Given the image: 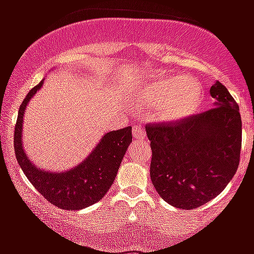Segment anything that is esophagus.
<instances>
[{"mask_svg": "<svg viewBox=\"0 0 254 254\" xmlns=\"http://www.w3.org/2000/svg\"><path fill=\"white\" fill-rule=\"evenodd\" d=\"M133 137L135 139H145L146 138V131H145L142 127L137 125V127H133Z\"/></svg>", "mask_w": 254, "mask_h": 254, "instance_id": "esophagus-1", "label": "esophagus"}]
</instances>
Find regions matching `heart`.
I'll return each instance as SVG.
<instances>
[{
    "instance_id": "1",
    "label": "heart",
    "mask_w": 254,
    "mask_h": 254,
    "mask_svg": "<svg viewBox=\"0 0 254 254\" xmlns=\"http://www.w3.org/2000/svg\"><path fill=\"white\" fill-rule=\"evenodd\" d=\"M200 83L192 76H158L138 88L135 101L155 108L163 123H179L197 111L201 103Z\"/></svg>"
}]
</instances>
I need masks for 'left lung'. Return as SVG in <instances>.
Listing matches in <instances>:
<instances>
[{
    "label": "left lung",
    "mask_w": 254,
    "mask_h": 254,
    "mask_svg": "<svg viewBox=\"0 0 254 254\" xmlns=\"http://www.w3.org/2000/svg\"><path fill=\"white\" fill-rule=\"evenodd\" d=\"M215 108L179 123L149 124L150 178L169 204L197 208L227 187L240 162L241 116L228 89L216 81Z\"/></svg>",
    "instance_id": "1"
}]
</instances>
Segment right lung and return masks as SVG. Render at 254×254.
<instances>
[{"label":"right lung","mask_w":254,"mask_h":254,"mask_svg":"<svg viewBox=\"0 0 254 254\" xmlns=\"http://www.w3.org/2000/svg\"><path fill=\"white\" fill-rule=\"evenodd\" d=\"M43 80L34 87L22 101L14 129L15 157L33 186L50 203L62 209H81L101 200L115 181L124 155L131 142V127L112 130L100 139L92 153L68 171L51 173L37 167L22 146L23 115L31 97L39 91Z\"/></svg>","instance_id":"right-lung-1"}]
</instances>
